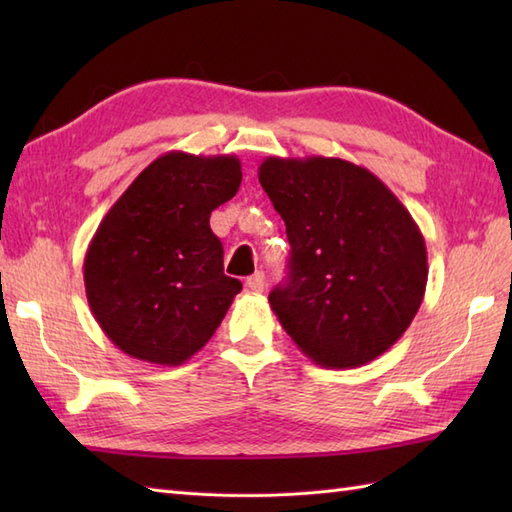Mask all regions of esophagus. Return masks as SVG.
Returning <instances> with one entry per match:
<instances>
[{
  "instance_id": "34e87169",
  "label": "esophagus",
  "mask_w": 512,
  "mask_h": 512,
  "mask_svg": "<svg viewBox=\"0 0 512 512\" xmlns=\"http://www.w3.org/2000/svg\"><path fill=\"white\" fill-rule=\"evenodd\" d=\"M246 288L253 290V292H264V288H266V275H264V273L250 275V277L246 279Z\"/></svg>"
}]
</instances>
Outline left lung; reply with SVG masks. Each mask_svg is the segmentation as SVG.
<instances>
[{
  "label": "left lung",
  "instance_id": "8db88e82",
  "mask_svg": "<svg viewBox=\"0 0 512 512\" xmlns=\"http://www.w3.org/2000/svg\"><path fill=\"white\" fill-rule=\"evenodd\" d=\"M259 182L284 217L288 284L268 303L299 350L323 367H358L407 332L427 288L420 228L383 180L343 158H279Z\"/></svg>",
  "mask_w": 512,
  "mask_h": 512
}]
</instances>
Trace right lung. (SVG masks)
<instances>
[{"instance_id": "1", "label": "right lung", "mask_w": 512, "mask_h": 512, "mask_svg": "<svg viewBox=\"0 0 512 512\" xmlns=\"http://www.w3.org/2000/svg\"><path fill=\"white\" fill-rule=\"evenodd\" d=\"M242 184L237 156L167 151L138 173L101 220L83 262L85 295L127 356L176 367L222 323L237 279L209 226Z\"/></svg>"}]
</instances>
